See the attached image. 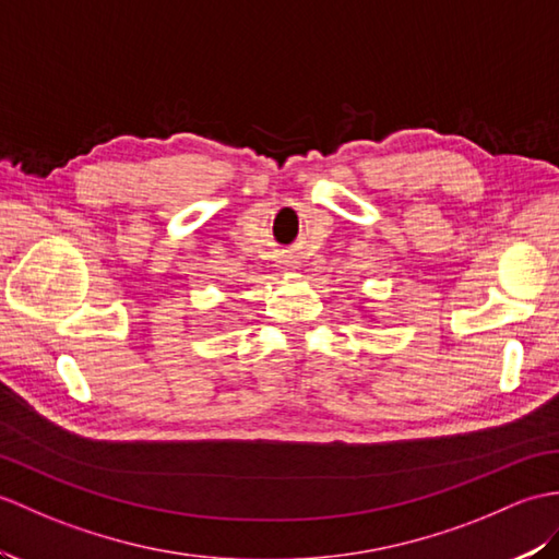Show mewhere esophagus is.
<instances>
[{
  "mask_svg": "<svg viewBox=\"0 0 559 559\" xmlns=\"http://www.w3.org/2000/svg\"><path fill=\"white\" fill-rule=\"evenodd\" d=\"M283 269H285V271H295L297 264H295V262H283Z\"/></svg>",
  "mask_w": 559,
  "mask_h": 559,
  "instance_id": "esophagus-1",
  "label": "esophagus"
}]
</instances>
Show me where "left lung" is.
Instances as JSON below:
<instances>
[{
	"label": "left lung",
	"instance_id": "obj_1",
	"mask_svg": "<svg viewBox=\"0 0 559 559\" xmlns=\"http://www.w3.org/2000/svg\"><path fill=\"white\" fill-rule=\"evenodd\" d=\"M361 311H365V309H361ZM365 314H367V311H365Z\"/></svg>",
	"mask_w": 559,
	"mask_h": 559
}]
</instances>
